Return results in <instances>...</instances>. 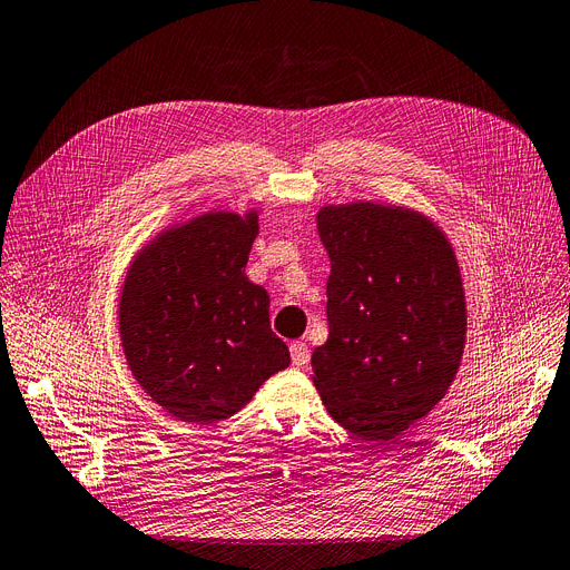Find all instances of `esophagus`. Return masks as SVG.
Returning <instances> with one entry per match:
<instances>
[{"instance_id":"obj_1","label":"esophagus","mask_w":570,"mask_h":570,"mask_svg":"<svg viewBox=\"0 0 570 570\" xmlns=\"http://www.w3.org/2000/svg\"><path fill=\"white\" fill-rule=\"evenodd\" d=\"M289 355H292L294 367H306L311 362V351L304 341H294V344H289Z\"/></svg>"}]
</instances>
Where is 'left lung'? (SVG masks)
<instances>
[{
    "mask_svg": "<svg viewBox=\"0 0 570 570\" xmlns=\"http://www.w3.org/2000/svg\"><path fill=\"white\" fill-rule=\"evenodd\" d=\"M327 247V341L313 383L330 416L393 440L435 406L461 367L465 294L456 255L428 217L379 203L317 213Z\"/></svg>",
    "mask_w": 570,
    "mask_h": 570,
    "instance_id": "8db88e82",
    "label": "left lung"
}]
</instances>
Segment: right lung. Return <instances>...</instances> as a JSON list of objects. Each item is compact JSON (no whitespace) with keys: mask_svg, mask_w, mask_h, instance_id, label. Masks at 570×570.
<instances>
[{"mask_svg":"<svg viewBox=\"0 0 570 570\" xmlns=\"http://www.w3.org/2000/svg\"><path fill=\"white\" fill-rule=\"evenodd\" d=\"M257 232V213L200 215L151 240L128 271L119 302L128 367L179 421L234 416L289 364L266 289L245 276Z\"/></svg>","mask_w":570,"mask_h":570,"instance_id":"obj_1","label":"right lung"}]
</instances>
